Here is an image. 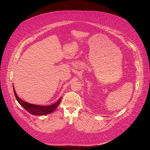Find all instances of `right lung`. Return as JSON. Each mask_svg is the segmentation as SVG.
Returning a JSON list of instances; mask_svg holds the SVG:
<instances>
[{
	"label": "right lung",
	"instance_id": "obj_1",
	"mask_svg": "<svg viewBox=\"0 0 150 150\" xmlns=\"http://www.w3.org/2000/svg\"><path fill=\"white\" fill-rule=\"evenodd\" d=\"M13 92H14V94L15 96L16 99L17 100L18 103L20 104V105L22 107H23L24 109H25L27 111H28L29 113H30L33 115H38V116L46 115L50 113H52L57 108V107L60 103L62 98V97H60L57 102L53 104L52 105H48V106H42V105L32 104L27 103L23 101V100H21V98H19L15 92L13 85Z\"/></svg>",
	"mask_w": 150,
	"mask_h": 150
}]
</instances>
